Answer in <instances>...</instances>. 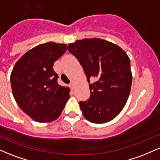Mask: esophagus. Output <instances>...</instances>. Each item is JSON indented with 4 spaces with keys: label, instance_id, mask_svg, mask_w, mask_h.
Here are the masks:
<instances>
[{
    "label": "esophagus",
    "instance_id": "1",
    "mask_svg": "<svg viewBox=\"0 0 160 160\" xmlns=\"http://www.w3.org/2000/svg\"><path fill=\"white\" fill-rule=\"evenodd\" d=\"M70 86H71V89H75V83H74V82H71V83L70 84Z\"/></svg>",
    "mask_w": 160,
    "mask_h": 160
}]
</instances>
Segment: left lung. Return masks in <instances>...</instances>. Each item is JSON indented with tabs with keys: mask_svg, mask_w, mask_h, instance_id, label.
<instances>
[{
	"mask_svg": "<svg viewBox=\"0 0 160 160\" xmlns=\"http://www.w3.org/2000/svg\"><path fill=\"white\" fill-rule=\"evenodd\" d=\"M87 77L90 98L80 102L84 117L93 123H105L115 118L127 102L132 74L130 59L119 46L100 38L78 40L68 45Z\"/></svg>",
	"mask_w": 160,
	"mask_h": 160,
	"instance_id": "left-lung-1",
	"label": "left lung"
}]
</instances>
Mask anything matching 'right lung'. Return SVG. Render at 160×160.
Here are the masks:
<instances>
[{"instance_id":"add662e5","label":"right lung","mask_w":160,"mask_h":160,"mask_svg":"<svg viewBox=\"0 0 160 160\" xmlns=\"http://www.w3.org/2000/svg\"><path fill=\"white\" fill-rule=\"evenodd\" d=\"M67 50L65 43L47 42L25 52L10 74L16 103L33 120L49 122L61 115L70 98V88L58 85L53 64Z\"/></svg>"}]
</instances>
